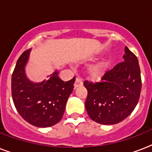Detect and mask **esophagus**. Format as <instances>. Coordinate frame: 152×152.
<instances>
[{
    "label": "esophagus",
    "instance_id": "obj_1",
    "mask_svg": "<svg viewBox=\"0 0 152 152\" xmlns=\"http://www.w3.org/2000/svg\"><path fill=\"white\" fill-rule=\"evenodd\" d=\"M81 85H82V81H81V79L79 78V77H77V78H76V80H75L74 87H75V88H76L80 87V86H81Z\"/></svg>",
    "mask_w": 152,
    "mask_h": 152
}]
</instances>
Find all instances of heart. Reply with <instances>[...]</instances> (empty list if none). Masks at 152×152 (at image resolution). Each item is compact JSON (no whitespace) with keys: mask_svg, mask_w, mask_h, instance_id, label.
<instances>
[{"mask_svg":"<svg viewBox=\"0 0 152 152\" xmlns=\"http://www.w3.org/2000/svg\"><path fill=\"white\" fill-rule=\"evenodd\" d=\"M106 66V63H102V64H99L91 66V67L88 68V75H89L90 77H93V78L100 77L104 73Z\"/></svg>","mask_w":152,"mask_h":152,"instance_id":"obj_1","label":"heart"}]
</instances>
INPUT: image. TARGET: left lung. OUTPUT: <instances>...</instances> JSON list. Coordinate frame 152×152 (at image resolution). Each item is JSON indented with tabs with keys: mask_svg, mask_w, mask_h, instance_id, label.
<instances>
[{
	"mask_svg": "<svg viewBox=\"0 0 152 152\" xmlns=\"http://www.w3.org/2000/svg\"><path fill=\"white\" fill-rule=\"evenodd\" d=\"M124 61L105 73L99 82L85 81L88 91L85 109L95 122L113 125L134 111L141 90V71L137 56L125 46Z\"/></svg>",
	"mask_w": 152,
	"mask_h": 152,
	"instance_id": "1",
	"label": "left lung"
}]
</instances>
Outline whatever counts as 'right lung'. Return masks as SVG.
<instances>
[{"instance_id": "right-lung-1", "label": "right lung", "mask_w": 152, "mask_h": 152, "mask_svg": "<svg viewBox=\"0 0 152 152\" xmlns=\"http://www.w3.org/2000/svg\"><path fill=\"white\" fill-rule=\"evenodd\" d=\"M31 49L23 52L11 76V95L18 113L24 120L38 127H49L62 119L67 99L74 89L75 77L68 81L58 77V71L40 83L30 81L25 67Z\"/></svg>"}]
</instances>
